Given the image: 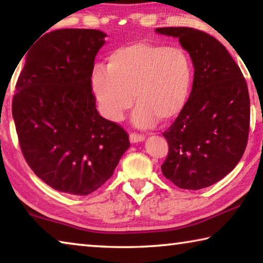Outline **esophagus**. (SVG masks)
Wrapping results in <instances>:
<instances>
[{"label":"esophagus","mask_w":263,"mask_h":263,"mask_svg":"<svg viewBox=\"0 0 263 263\" xmlns=\"http://www.w3.org/2000/svg\"><path fill=\"white\" fill-rule=\"evenodd\" d=\"M144 140H145V136L139 135V133H136V132L130 133V141L131 142H140Z\"/></svg>","instance_id":"34e87169"}]
</instances>
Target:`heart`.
Returning <instances> with one entry per match:
<instances>
[{"label": "heart", "instance_id": "obj_1", "mask_svg": "<svg viewBox=\"0 0 263 263\" xmlns=\"http://www.w3.org/2000/svg\"><path fill=\"white\" fill-rule=\"evenodd\" d=\"M193 66L179 47L138 42L115 48L105 68L96 67L91 88L102 112L110 121H121L138 104L132 121L138 127L167 123L181 112L188 99Z\"/></svg>", "mask_w": 263, "mask_h": 263}]
</instances>
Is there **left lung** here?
I'll list each match as a JSON object with an SVG mask.
<instances>
[{
    "label": "left lung",
    "instance_id": "left-lung-1",
    "mask_svg": "<svg viewBox=\"0 0 263 263\" xmlns=\"http://www.w3.org/2000/svg\"><path fill=\"white\" fill-rule=\"evenodd\" d=\"M155 31L179 38L195 68L189 99L162 133L168 142L162 174L181 189L206 188L232 172L246 149V80L225 46L209 33L193 28Z\"/></svg>",
    "mask_w": 263,
    "mask_h": 263
}]
</instances>
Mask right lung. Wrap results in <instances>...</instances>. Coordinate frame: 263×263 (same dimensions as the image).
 I'll return each instance as SVG.
<instances>
[{"label":"right lung","mask_w":263,"mask_h":263,"mask_svg":"<svg viewBox=\"0 0 263 263\" xmlns=\"http://www.w3.org/2000/svg\"><path fill=\"white\" fill-rule=\"evenodd\" d=\"M105 37L92 29L44 34L16 83L12 117L22 153L34 174L61 193L97 190L130 147L127 132L100 116L92 94L95 57Z\"/></svg>","instance_id":"1"}]
</instances>
